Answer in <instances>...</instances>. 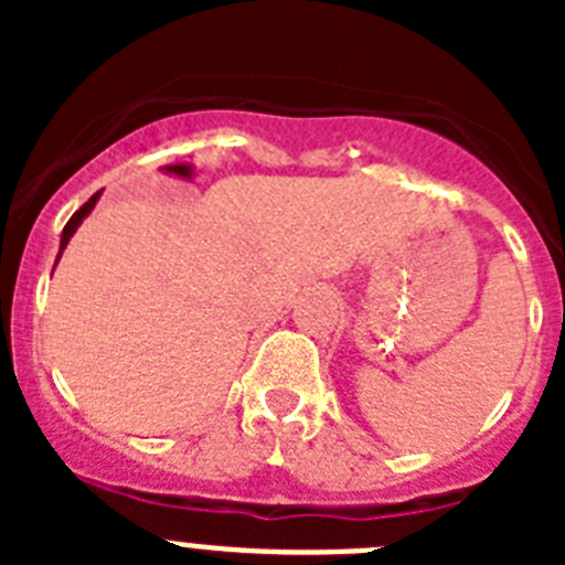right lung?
Instances as JSON below:
<instances>
[{
  "mask_svg": "<svg viewBox=\"0 0 565 565\" xmlns=\"http://www.w3.org/2000/svg\"><path fill=\"white\" fill-rule=\"evenodd\" d=\"M98 198H102V192H96V194H93V198H89V201L84 203V206L78 209L76 214H73V217H70V221H67V226H64V232H62V246H58V257H62V252H64V248H67L70 237H73V234H76V228L82 226V221H84V217H87V214L93 212V209H96ZM58 257H56V263H58Z\"/></svg>",
  "mask_w": 565,
  "mask_h": 565,
  "instance_id": "right-lung-1",
  "label": "right lung"
}]
</instances>
